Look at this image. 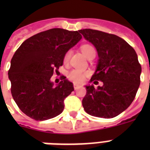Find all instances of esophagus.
Masks as SVG:
<instances>
[{"mask_svg": "<svg viewBox=\"0 0 150 150\" xmlns=\"http://www.w3.org/2000/svg\"><path fill=\"white\" fill-rule=\"evenodd\" d=\"M79 87H80V86H79V85H77V84H74V89H79Z\"/></svg>", "mask_w": 150, "mask_h": 150, "instance_id": "1", "label": "esophagus"}]
</instances>
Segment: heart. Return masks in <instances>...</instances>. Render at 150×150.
I'll use <instances>...</instances> for the list:
<instances>
[{
    "mask_svg": "<svg viewBox=\"0 0 150 150\" xmlns=\"http://www.w3.org/2000/svg\"><path fill=\"white\" fill-rule=\"evenodd\" d=\"M81 50L86 58L92 53H93V52L96 53L95 49L90 45H83L81 47ZM71 50H68V51L66 52V54L64 56V63H68L71 57ZM85 76H86V73L83 71L79 70V69H73V70L70 71L68 74V79L74 83H77V84L82 83L84 81Z\"/></svg>",
    "mask_w": 150,
    "mask_h": 150,
    "instance_id": "1",
    "label": "heart"
}]
</instances>
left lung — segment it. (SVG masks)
Segmentation results:
<instances>
[{"label":"left lung","instance_id":"1","mask_svg":"<svg viewBox=\"0 0 150 150\" xmlns=\"http://www.w3.org/2000/svg\"><path fill=\"white\" fill-rule=\"evenodd\" d=\"M96 47L99 60L90 82L86 86L82 100L85 111L92 116L112 118L125 110L132 103L140 85L142 68L135 50L119 36L85 29L79 31Z\"/></svg>","mask_w":150,"mask_h":150}]
</instances>
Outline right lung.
<instances>
[{"mask_svg":"<svg viewBox=\"0 0 150 150\" xmlns=\"http://www.w3.org/2000/svg\"><path fill=\"white\" fill-rule=\"evenodd\" d=\"M82 39L79 31L51 29L27 39L15 51L8 71L11 92L25 114L45 121L63 111L64 100L74 90L62 76L54 86L51 76L63 64L64 56Z\"/></svg>","mask_w":150,"mask_h":150,"instance_id":"right-lung-1","label":"right lung"}]
</instances>
